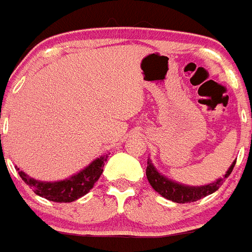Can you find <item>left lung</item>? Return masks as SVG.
Segmentation results:
<instances>
[{"label":"left lung","instance_id":"left-lung-1","mask_svg":"<svg viewBox=\"0 0 252 252\" xmlns=\"http://www.w3.org/2000/svg\"><path fill=\"white\" fill-rule=\"evenodd\" d=\"M234 164H236V160L230 164L225 175H222V177H220V179L215 180L214 183L200 186H190L177 183L175 180H171L167 176L161 175L158 169L154 167L151 159L149 158L147 159L146 176L150 185L153 186V189L155 191H158L161 197L176 202V203H190V202H195V200H199L210 195V194L215 193L222 185L226 177L232 173Z\"/></svg>","mask_w":252,"mask_h":252}]
</instances>
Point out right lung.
I'll return each mask as SVG.
<instances>
[{
	"label": "right lung",
	"mask_w": 252,
	"mask_h": 252,
	"mask_svg": "<svg viewBox=\"0 0 252 252\" xmlns=\"http://www.w3.org/2000/svg\"><path fill=\"white\" fill-rule=\"evenodd\" d=\"M106 160H107V154L94 159L91 164L87 165L84 169L59 181H41V180H36L28 176L26 172L20 171L18 167L15 168L18 169V173L22 180L27 185H30L31 189L37 195L52 202L68 203V202L79 199L91 191L94 184L97 183L103 172V165Z\"/></svg>",
	"instance_id": "add662e5"
}]
</instances>
